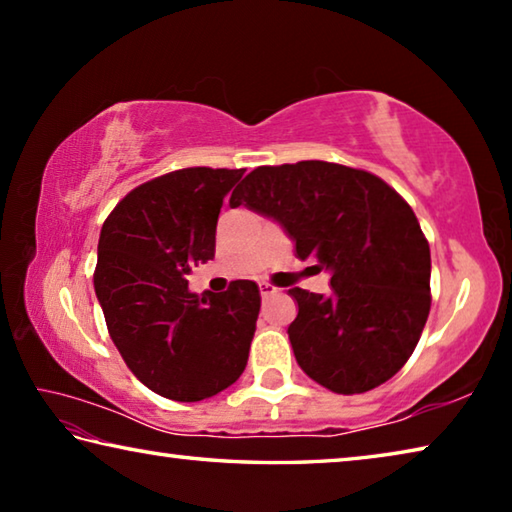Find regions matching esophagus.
I'll return each mask as SVG.
<instances>
[{
    "mask_svg": "<svg viewBox=\"0 0 512 512\" xmlns=\"http://www.w3.org/2000/svg\"><path fill=\"white\" fill-rule=\"evenodd\" d=\"M280 291L277 287H273V284H268V282H262L259 284V293H262V298H268V296H275V293Z\"/></svg>",
    "mask_w": 512,
    "mask_h": 512,
    "instance_id": "34e87169",
    "label": "esophagus"
}]
</instances>
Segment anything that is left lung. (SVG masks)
I'll use <instances>...</instances> for the list:
<instances>
[{"mask_svg": "<svg viewBox=\"0 0 512 512\" xmlns=\"http://www.w3.org/2000/svg\"><path fill=\"white\" fill-rule=\"evenodd\" d=\"M230 205L277 221L300 259L316 257L332 291L289 289L298 366L341 395L366 393L411 357L427 323L431 255L409 203L368 171L305 160L257 167Z\"/></svg>", "mask_w": 512, "mask_h": 512, "instance_id": "left-lung-1", "label": "left lung"}]
</instances>
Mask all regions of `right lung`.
Listing matches in <instances>:
<instances>
[{"label":"right lung","instance_id":"obj_1","mask_svg":"<svg viewBox=\"0 0 512 512\" xmlns=\"http://www.w3.org/2000/svg\"><path fill=\"white\" fill-rule=\"evenodd\" d=\"M244 169L192 167L149 180L103 223L94 291L112 343L146 388L198 402L235 384L246 368L259 289L189 291L187 275L214 257L225 194Z\"/></svg>","mask_w":512,"mask_h":512}]
</instances>
